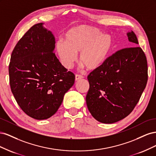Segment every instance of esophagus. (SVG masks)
I'll use <instances>...</instances> for the list:
<instances>
[{
	"label": "esophagus",
	"mask_w": 156,
	"mask_h": 156,
	"mask_svg": "<svg viewBox=\"0 0 156 156\" xmlns=\"http://www.w3.org/2000/svg\"><path fill=\"white\" fill-rule=\"evenodd\" d=\"M83 78V77L82 76V75H75V81H79V80Z\"/></svg>",
	"instance_id": "obj_1"
}]
</instances>
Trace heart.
Masks as SVG:
<instances>
[{"instance_id": "b5f03b06", "label": "heart", "mask_w": 156, "mask_h": 156, "mask_svg": "<svg viewBox=\"0 0 156 156\" xmlns=\"http://www.w3.org/2000/svg\"><path fill=\"white\" fill-rule=\"evenodd\" d=\"M112 46L111 35L101 34L98 28L81 25L69 30L64 41L56 44V52L67 68L72 67L80 53L79 62L88 70L101 67L107 59Z\"/></svg>"}]
</instances>
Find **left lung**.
<instances>
[{
  "mask_svg": "<svg viewBox=\"0 0 156 156\" xmlns=\"http://www.w3.org/2000/svg\"><path fill=\"white\" fill-rule=\"evenodd\" d=\"M131 48L116 51L88 75V111L96 120L112 124L128 116L137 104L148 81L145 54L133 31L127 33Z\"/></svg>",
  "mask_w": 156,
  "mask_h": 156,
  "instance_id": "left-lung-1",
  "label": "left lung"
}]
</instances>
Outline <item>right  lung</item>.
<instances>
[{
    "instance_id": "1",
    "label": "right lung",
    "mask_w": 156,
    "mask_h": 156,
    "mask_svg": "<svg viewBox=\"0 0 156 156\" xmlns=\"http://www.w3.org/2000/svg\"><path fill=\"white\" fill-rule=\"evenodd\" d=\"M43 25L32 26L17 42L9 64L13 95L24 112L36 120L55 114L75 81V75L53 53L55 37Z\"/></svg>"
}]
</instances>
